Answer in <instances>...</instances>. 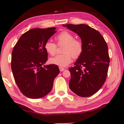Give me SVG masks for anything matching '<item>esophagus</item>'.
I'll list each match as a JSON object with an SVG mask.
<instances>
[{"label":"esophagus","instance_id":"esophagus-1","mask_svg":"<svg viewBox=\"0 0 124 124\" xmlns=\"http://www.w3.org/2000/svg\"><path fill=\"white\" fill-rule=\"evenodd\" d=\"M59 69H60V72H63V71H64L65 70V69L64 68H62L61 67H59Z\"/></svg>","mask_w":124,"mask_h":124}]
</instances>
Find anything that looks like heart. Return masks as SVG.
Segmentation results:
<instances>
[{"label": "heart", "instance_id": "b5f03b06", "mask_svg": "<svg viewBox=\"0 0 124 124\" xmlns=\"http://www.w3.org/2000/svg\"><path fill=\"white\" fill-rule=\"evenodd\" d=\"M58 46H64L62 50V54H58L50 59L52 64L60 67H67L72 61V57L78 58L83 51V44L81 42L74 39L72 33L63 31L55 37ZM45 49L48 54L54 56L56 53L57 45L51 40H47L45 44Z\"/></svg>", "mask_w": 124, "mask_h": 124}]
</instances>
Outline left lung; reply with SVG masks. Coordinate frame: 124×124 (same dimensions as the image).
Masks as SVG:
<instances>
[{"label": "left lung", "instance_id": "left-lung-1", "mask_svg": "<svg viewBox=\"0 0 124 124\" xmlns=\"http://www.w3.org/2000/svg\"><path fill=\"white\" fill-rule=\"evenodd\" d=\"M79 35L83 51L69 70L71 75L70 88L78 96L89 97L104 84L107 76L110 59L108 46L101 33L87 24H63Z\"/></svg>", "mask_w": 124, "mask_h": 124}]
</instances>
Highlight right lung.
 Instances as JSON below:
<instances>
[{"label": "right lung", "mask_w": 124, "mask_h": 124, "mask_svg": "<svg viewBox=\"0 0 124 124\" xmlns=\"http://www.w3.org/2000/svg\"><path fill=\"white\" fill-rule=\"evenodd\" d=\"M56 28L29 30L22 35L12 50L11 65L15 81L27 97L37 99L47 95L59 74L57 65L42 67L47 60L45 44L56 32Z\"/></svg>", "instance_id": "1"}]
</instances>
